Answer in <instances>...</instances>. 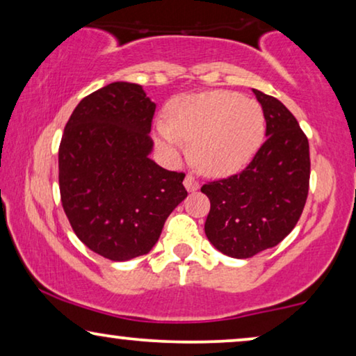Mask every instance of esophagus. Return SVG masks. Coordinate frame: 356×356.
<instances>
[{"instance_id": "34e87169", "label": "esophagus", "mask_w": 356, "mask_h": 356, "mask_svg": "<svg viewBox=\"0 0 356 356\" xmlns=\"http://www.w3.org/2000/svg\"><path fill=\"white\" fill-rule=\"evenodd\" d=\"M183 183H184V188H186L189 193L196 191V189L199 188V181L193 177V175H189V173L186 175V177H184V181Z\"/></svg>"}]
</instances>
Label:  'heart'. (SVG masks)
<instances>
[{
    "label": "heart",
    "mask_w": 356,
    "mask_h": 356,
    "mask_svg": "<svg viewBox=\"0 0 356 356\" xmlns=\"http://www.w3.org/2000/svg\"><path fill=\"white\" fill-rule=\"evenodd\" d=\"M262 133L259 104L228 90L181 97L170 108V126H159L163 147L178 152L181 140L191 144L193 163L212 177L245 167L259 147Z\"/></svg>",
    "instance_id": "obj_1"
}]
</instances>
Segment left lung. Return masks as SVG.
I'll list each match as a JSON object with an SVG mask.
<instances>
[{"instance_id":"8db88e82","label":"left lung","mask_w":356,"mask_h":356,"mask_svg":"<svg viewBox=\"0 0 356 356\" xmlns=\"http://www.w3.org/2000/svg\"><path fill=\"white\" fill-rule=\"evenodd\" d=\"M266 118V140L246 168L202 184L211 201L209 241L223 254L246 259L274 248L293 230L309 189V144L291 111L252 89Z\"/></svg>"}]
</instances>
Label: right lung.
I'll list each match as a JSON object with an SVG mask.
<instances>
[{"instance_id": "1", "label": "right lung", "mask_w": 356, "mask_h": 356, "mask_svg": "<svg viewBox=\"0 0 356 356\" xmlns=\"http://www.w3.org/2000/svg\"><path fill=\"white\" fill-rule=\"evenodd\" d=\"M155 104L143 87L113 82L84 97L58 150L61 204L84 245L110 261L147 254L188 196L183 172L149 159Z\"/></svg>"}]
</instances>
